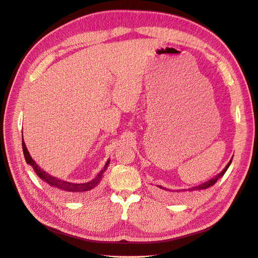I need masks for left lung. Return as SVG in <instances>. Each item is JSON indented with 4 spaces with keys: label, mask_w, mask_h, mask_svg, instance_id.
<instances>
[{
    "label": "left lung",
    "mask_w": 258,
    "mask_h": 258,
    "mask_svg": "<svg viewBox=\"0 0 258 258\" xmlns=\"http://www.w3.org/2000/svg\"><path fill=\"white\" fill-rule=\"evenodd\" d=\"M232 159H233V157L230 159V161L228 162V164L225 166V168L219 173V174H216L215 177H213L212 179H210V180H208L207 182H205V183H203V184H200V185H198V186H195V187H190V188H188V189H175V190H172V189H168V188H165V187H162V186H159V185H157L159 188H161V189H164V190H166V191H170V192H187V191H189V192H192V191H200V190H204V189H207V188H209V187H211V186H213L216 182H218L223 175L225 174V172L227 171V169L229 168V166H230V164H231V162H232Z\"/></svg>",
    "instance_id": "obj_1"
}]
</instances>
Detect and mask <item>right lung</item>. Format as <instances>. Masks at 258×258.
Returning <instances> with one entry per match:
<instances>
[{"mask_svg": "<svg viewBox=\"0 0 258 258\" xmlns=\"http://www.w3.org/2000/svg\"><path fill=\"white\" fill-rule=\"evenodd\" d=\"M22 145H23V153H24V157L25 160L27 162V164H29L30 166H32L33 170L35 171V173L38 175L39 179H42L44 182H46L47 184H49L51 187L60 189L62 191H66L68 194L71 195H77V194H83V192H87L89 190H92L93 188L96 187L100 181L103 178V173L104 171L107 169L108 164H110V159L106 161L105 165L103 166V169H101L98 174L95 177L93 180L86 182V183H72V182H67L63 180H60L56 177H53V175H50L48 172H46L45 170H43L40 168L36 163L35 161L31 158L28 150H27V146L24 142V138H22Z\"/></svg>", "mask_w": 258, "mask_h": 258, "instance_id": "1", "label": "right lung"}]
</instances>
